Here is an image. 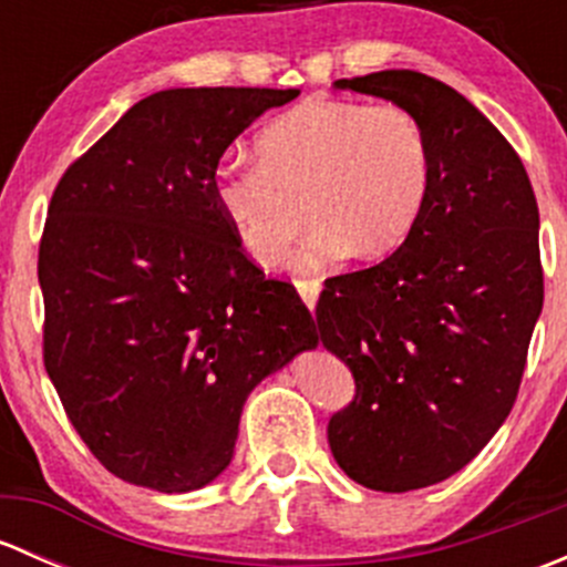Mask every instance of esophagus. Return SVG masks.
<instances>
[{
	"instance_id": "obj_1",
	"label": "esophagus",
	"mask_w": 567,
	"mask_h": 567,
	"mask_svg": "<svg viewBox=\"0 0 567 567\" xmlns=\"http://www.w3.org/2000/svg\"><path fill=\"white\" fill-rule=\"evenodd\" d=\"M296 290H299L301 301L312 310L320 293V279H296Z\"/></svg>"
}]
</instances>
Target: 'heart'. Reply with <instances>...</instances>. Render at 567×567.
Instances as JSON below:
<instances>
[{"instance_id":"heart-1","label":"heart","mask_w":567,"mask_h":567,"mask_svg":"<svg viewBox=\"0 0 567 567\" xmlns=\"http://www.w3.org/2000/svg\"><path fill=\"white\" fill-rule=\"evenodd\" d=\"M431 183V136L411 109L307 99L260 131L257 158L216 164L214 199L260 266L285 260L310 214L299 266L323 268L403 247Z\"/></svg>"}]
</instances>
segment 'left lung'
I'll use <instances>...</instances> for the list:
<instances>
[{
	"label": "left lung",
	"instance_id": "1",
	"mask_svg": "<svg viewBox=\"0 0 567 567\" xmlns=\"http://www.w3.org/2000/svg\"><path fill=\"white\" fill-rule=\"evenodd\" d=\"M416 114L433 183L414 233L379 266L326 279L320 340L357 394L331 414L342 472L386 494L442 483L516 403L543 310L537 199L522 158L461 93L416 71L337 79Z\"/></svg>",
	"mask_w": 567,
	"mask_h": 567
}]
</instances>
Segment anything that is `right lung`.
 Returning a JSON list of instances; mask_svg holds the SVG:
<instances>
[{
    "label": "right lung",
    "instance_id": "1",
    "mask_svg": "<svg viewBox=\"0 0 567 567\" xmlns=\"http://www.w3.org/2000/svg\"><path fill=\"white\" fill-rule=\"evenodd\" d=\"M299 90L177 87L134 104L51 194L43 364L114 477L183 494L227 468L249 392L318 342L296 288L214 199L238 134Z\"/></svg>",
    "mask_w": 567,
    "mask_h": 567
}]
</instances>
